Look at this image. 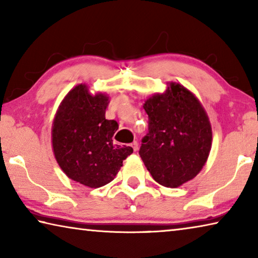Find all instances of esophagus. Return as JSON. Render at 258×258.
Returning <instances> with one entry per match:
<instances>
[{
    "instance_id": "1",
    "label": "esophagus",
    "mask_w": 258,
    "mask_h": 258,
    "mask_svg": "<svg viewBox=\"0 0 258 258\" xmlns=\"http://www.w3.org/2000/svg\"><path fill=\"white\" fill-rule=\"evenodd\" d=\"M131 146H132V148H133V150H134V151H137V150L139 149V143H138L137 141L132 142V145H131Z\"/></svg>"
}]
</instances>
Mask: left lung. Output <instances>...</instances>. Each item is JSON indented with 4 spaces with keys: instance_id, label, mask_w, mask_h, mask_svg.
Returning <instances> with one entry per match:
<instances>
[{
    "instance_id": "obj_1",
    "label": "left lung",
    "mask_w": 258,
    "mask_h": 258,
    "mask_svg": "<svg viewBox=\"0 0 258 258\" xmlns=\"http://www.w3.org/2000/svg\"><path fill=\"white\" fill-rule=\"evenodd\" d=\"M148 133L139 155L159 184L177 187L202 171L212 148V127L198 99L172 83L146 101Z\"/></svg>"
}]
</instances>
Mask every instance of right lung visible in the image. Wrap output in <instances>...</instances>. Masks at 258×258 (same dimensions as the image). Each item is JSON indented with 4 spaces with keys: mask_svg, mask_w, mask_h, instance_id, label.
<instances>
[{
    "mask_svg": "<svg viewBox=\"0 0 258 258\" xmlns=\"http://www.w3.org/2000/svg\"><path fill=\"white\" fill-rule=\"evenodd\" d=\"M108 97L91 95L86 85L69 92L56 111L52 126L55 159L66 175L81 184L100 187L111 182L133 152L113 145L118 123L106 119Z\"/></svg>",
    "mask_w": 258,
    "mask_h": 258,
    "instance_id": "right-lung-1",
    "label": "right lung"
}]
</instances>
